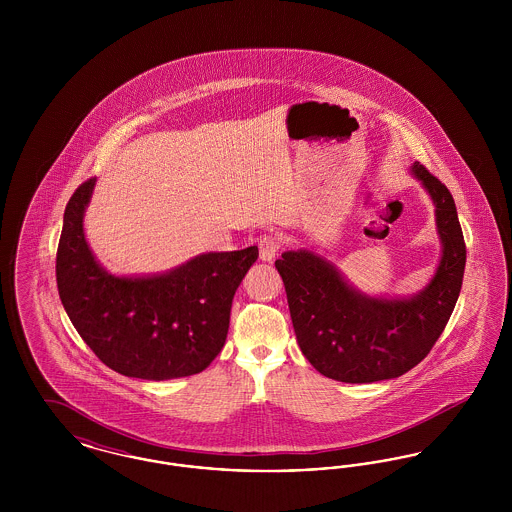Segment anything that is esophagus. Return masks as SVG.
Wrapping results in <instances>:
<instances>
[{
    "label": "esophagus",
    "instance_id": "34e87169",
    "mask_svg": "<svg viewBox=\"0 0 512 512\" xmlns=\"http://www.w3.org/2000/svg\"><path fill=\"white\" fill-rule=\"evenodd\" d=\"M280 240L276 238V236H263L261 238V242H259V257H261V261H265V263H270V261H274L276 259V255H278V251H280Z\"/></svg>",
    "mask_w": 512,
    "mask_h": 512
}]
</instances>
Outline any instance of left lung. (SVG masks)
Wrapping results in <instances>:
<instances>
[{"mask_svg": "<svg viewBox=\"0 0 512 512\" xmlns=\"http://www.w3.org/2000/svg\"><path fill=\"white\" fill-rule=\"evenodd\" d=\"M436 205L441 259L428 286L411 297H370L309 249L282 253L278 268L297 343L320 374L370 384L418 365L438 341L463 286L466 245L453 195L418 161L411 167Z\"/></svg>", "mask_w": 512, "mask_h": 512, "instance_id": "left-lung-1", "label": "left lung"}]
</instances>
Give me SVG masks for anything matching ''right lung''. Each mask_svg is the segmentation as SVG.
Here are the masks:
<instances>
[{
  "instance_id": "1",
  "label": "right lung",
  "mask_w": 512,
  "mask_h": 512,
  "mask_svg": "<svg viewBox=\"0 0 512 512\" xmlns=\"http://www.w3.org/2000/svg\"><path fill=\"white\" fill-rule=\"evenodd\" d=\"M96 178L67 203L57 247V288L76 332L103 365L122 376L172 380L213 363L224 347L232 299L257 261V245L203 253L153 276H115L84 236Z\"/></svg>"
}]
</instances>
